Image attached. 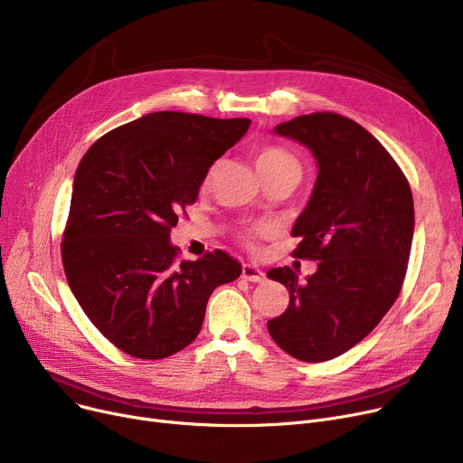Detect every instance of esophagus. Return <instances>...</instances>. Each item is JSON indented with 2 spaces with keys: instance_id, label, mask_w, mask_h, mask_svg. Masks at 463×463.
Instances as JSON below:
<instances>
[{
  "instance_id": "1",
  "label": "esophagus",
  "mask_w": 463,
  "mask_h": 463,
  "mask_svg": "<svg viewBox=\"0 0 463 463\" xmlns=\"http://www.w3.org/2000/svg\"><path fill=\"white\" fill-rule=\"evenodd\" d=\"M241 278L251 281V283H260V281H264V272L259 270L253 264H244V269H241Z\"/></svg>"
}]
</instances>
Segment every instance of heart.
Instances as JSON below:
<instances>
[{
  "label": "heart",
  "mask_w": 463,
  "mask_h": 463,
  "mask_svg": "<svg viewBox=\"0 0 463 463\" xmlns=\"http://www.w3.org/2000/svg\"><path fill=\"white\" fill-rule=\"evenodd\" d=\"M255 163H257V170H270V168H279V166H295L300 170V165L293 156L281 148H274V146H270V148H262L257 154Z\"/></svg>",
  "instance_id": "obj_1"
}]
</instances>
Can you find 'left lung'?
<instances>
[{
    "label": "left lung",
    "instance_id": "8db88e82",
    "mask_svg": "<svg viewBox=\"0 0 463 463\" xmlns=\"http://www.w3.org/2000/svg\"><path fill=\"white\" fill-rule=\"evenodd\" d=\"M317 163L311 197L293 225L298 259L317 272L269 270L288 290V307L269 321L274 342L302 362H325L366 337L400 295L415 232L411 187L383 144L356 121L332 112L274 128Z\"/></svg>",
    "mask_w": 463,
    "mask_h": 463
}]
</instances>
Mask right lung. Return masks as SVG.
Here are the masks:
<instances>
[{"label": "right lung", "instance_id": "right-lung-1", "mask_svg": "<svg viewBox=\"0 0 463 463\" xmlns=\"http://www.w3.org/2000/svg\"><path fill=\"white\" fill-rule=\"evenodd\" d=\"M251 119L152 112L112 129L75 173L61 257L88 319L124 353L157 360L201 332L213 288L241 266L225 251L176 260L178 212Z\"/></svg>", "mask_w": 463, "mask_h": 463}]
</instances>
